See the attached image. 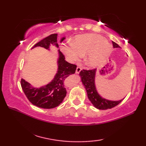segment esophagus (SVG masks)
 <instances>
[{
	"instance_id": "1",
	"label": "esophagus",
	"mask_w": 146,
	"mask_h": 146,
	"mask_svg": "<svg viewBox=\"0 0 146 146\" xmlns=\"http://www.w3.org/2000/svg\"><path fill=\"white\" fill-rule=\"evenodd\" d=\"M82 71V68L78 66L76 68V73H79L80 71Z\"/></svg>"
}]
</instances>
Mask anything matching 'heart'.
Here are the masks:
<instances>
[{
  "instance_id": "obj_1",
  "label": "heart",
  "mask_w": 146,
  "mask_h": 146,
  "mask_svg": "<svg viewBox=\"0 0 146 146\" xmlns=\"http://www.w3.org/2000/svg\"><path fill=\"white\" fill-rule=\"evenodd\" d=\"M74 44L62 45L61 49L68 60L75 61L88 54L86 63L91 66L100 63L111 53V46L105 38L97 35H84L76 37Z\"/></svg>"
}]
</instances>
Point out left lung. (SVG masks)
I'll return each instance as SVG.
<instances>
[{
    "label": "left lung",
    "instance_id": "obj_1",
    "mask_svg": "<svg viewBox=\"0 0 146 146\" xmlns=\"http://www.w3.org/2000/svg\"><path fill=\"white\" fill-rule=\"evenodd\" d=\"M113 48H120L117 43L112 41ZM96 69L83 70L80 73L82 82L87 92L88 98L94 106L100 110H107L119 105L122 100L119 101H110L101 97L96 90L95 85V76Z\"/></svg>",
    "mask_w": 146,
    "mask_h": 146
}]
</instances>
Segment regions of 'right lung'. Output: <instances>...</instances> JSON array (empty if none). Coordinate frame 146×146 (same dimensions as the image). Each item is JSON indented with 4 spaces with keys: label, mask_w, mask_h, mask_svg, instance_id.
Returning a JSON list of instances; mask_svg holds the SVG:
<instances>
[{
    "label": "right lung",
    "mask_w": 146,
    "mask_h": 146,
    "mask_svg": "<svg viewBox=\"0 0 146 146\" xmlns=\"http://www.w3.org/2000/svg\"><path fill=\"white\" fill-rule=\"evenodd\" d=\"M57 37L58 34H52L36 43L33 48L41 46L49 49L50 44H53L58 48ZM64 39V38H62L61 42ZM64 60V54L59 51L58 73L54 78L47 85L36 88L32 87L25 80L21 79V87L26 97L32 104L40 108L49 109L56 107L62 103L66 95V90L64 86L65 80L68 76L75 73L77 66L76 64H71Z\"/></svg>",
    "instance_id": "right-lung-1"
}]
</instances>
